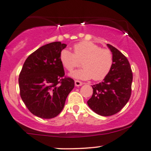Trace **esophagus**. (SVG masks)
<instances>
[{"label": "esophagus", "mask_w": 151, "mask_h": 151, "mask_svg": "<svg viewBox=\"0 0 151 151\" xmlns=\"http://www.w3.org/2000/svg\"><path fill=\"white\" fill-rule=\"evenodd\" d=\"M74 84H75V86H80L83 84V83L81 82L80 81H78V80H76L74 81Z\"/></svg>", "instance_id": "esophagus-1"}]
</instances>
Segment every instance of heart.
<instances>
[{"label": "heart", "instance_id": "1", "mask_svg": "<svg viewBox=\"0 0 151 151\" xmlns=\"http://www.w3.org/2000/svg\"><path fill=\"white\" fill-rule=\"evenodd\" d=\"M74 54L70 50H62L60 54V60L63 67L67 71H72L81 62L82 69L73 71L70 77L77 79L96 81L103 80L108 76L114 65L111 52L102 49L98 45L91 41H82L73 47Z\"/></svg>", "mask_w": 151, "mask_h": 151}]
</instances>
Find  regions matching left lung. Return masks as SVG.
Segmentation results:
<instances>
[{
  "label": "left lung",
  "instance_id": "left-lung-1",
  "mask_svg": "<svg viewBox=\"0 0 151 151\" xmlns=\"http://www.w3.org/2000/svg\"><path fill=\"white\" fill-rule=\"evenodd\" d=\"M113 55L110 73L101 83L92 86L93 94L87 104L96 114L109 116L120 111L131 94L133 73L129 60L116 48L107 44Z\"/></svg>",
  "mask_w": 151,
  "mask_h": 151
}]
</instances>
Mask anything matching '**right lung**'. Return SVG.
<instances>
[{
    "mask_svg": "<svg viewBox=\"0 0 151 151\" xmlns=\"http://www.w3.org/2000/svg\"><path fill=\"white\" fill-rule=\"evenodd\" d=\"M67 45H43L26 59L19 75L20 93L27 109L36 116L52 119L64 108L74 81L65 77L60 54Z\"/></svg>",
    "mask_w": 151,
    "mask_h": 151,
    "instance_id": "right-lung-1",
    "label": "right lung"
}]
</instances>
